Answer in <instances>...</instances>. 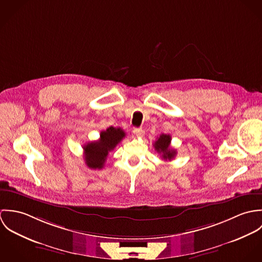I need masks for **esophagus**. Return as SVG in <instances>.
<instances>
[{
    "instance_id": "34e87169",
    "label": "esophagus",
    "mask_w": 262,
    "mask_h": 262,
    "mask_svg": "<svg viewBox=\"0 0 262 262\" xmlns=\"http://www.w3.org/2000/svg\"><path fill=\"white\" fill-rule=\"evenodd\" d=\"M133 134H134L136 137H143L144 131H143L141 128H135V129L133 130Z\"/></svg>"
}]
</instances>
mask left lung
<instances>
[{"mask_svg":"<svg viewBox=\"0 0 262 262\" xmlns=\"http://www.w3.org/2000/svg\"><path fill=\"white\" fill-rule=\"evenodd\" d=\"M171 137L167 134H161L158 139L154 142V148L161 154L164 160H171L177 155V150L170 147Z\"/></svg>","mask_w":262,"mask_h":262,"instance_id":"1","label":"left lung"}]
</instances>
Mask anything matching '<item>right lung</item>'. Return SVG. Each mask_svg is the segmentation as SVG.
<instances>
[{
	"label": "right lung",
	"instance_id": "right-lung-1",
	"mask_svg": "<svg viewBox=\"0 0 262 262\" xmlns=\"http://www.w3.org/2000/svg\"><path fill=\"white\" fill-rule=\"evenodd\" d=\"M125 135V132L121 128L111 126L101 132L99 140L83 145V156L88 167L92 169H102L109 152L122 141Z\"/></svg>",
	"mask_w": 262,
	"mask_h": 262
}]
</instances>
